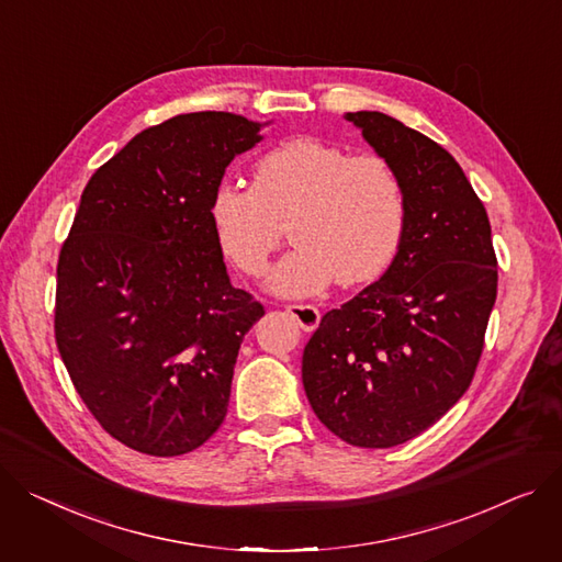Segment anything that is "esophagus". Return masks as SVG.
<instances>
[{
    "instance_id": "esophagus-1",
    "label": "esophagus",
    "mask_w": 562,
    "mask_h": 562,
    "mask_svg": "<svg viewBox=\"0 0 562 562\" xmlns=\"http://www.w3.org/2000/svg\"><path fill=\"white\" fill-rule=\"evenodd\" d=\"M286 312L297 321L305 331H314L321 323V312L314 305H289Z\"/></svg>"
}]
</instances>
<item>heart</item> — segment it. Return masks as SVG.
<instances>
[{
  "label": "heart",
  "instance_id": "1",
  "mask_svg": "<svg viewBox=\"0 0 562 562\" xmlns=\"http://www.w3.org/2000/svg\"><path fill=\"white\" fill-rule=\"evenodd\" d=\"M221 248L252 276H265L284 239L269 286L278 295L321 293L331 280L361 284L378 278L397 252L406 223L404 190L380 156H350L318 137H295L255 167L252 187L221 182L212 196Z\"/></svg>",
  "mask_w": 562,
  "mask_h": 562
}]
</instances>
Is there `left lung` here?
<instances>
[{
    "instance_id": "left-lung-1",
    "label": "left lung",
    "mask_w": 562,
    "mask_h": 562,
    "mask_svg": "<svg viewBox=\"0 0 562 562\" xmlns=\"http://www.w3.org/2000/svg\"><path fill=\"white\" fill-rule=\"evenodd\" d=\"M397 173L406 223L386 273L323 316L303 352L318 420L355 447L402 445L468 391L497 297L491 221L459 162L378 110L346 112Z\"/></svg>"
}]
</instances>
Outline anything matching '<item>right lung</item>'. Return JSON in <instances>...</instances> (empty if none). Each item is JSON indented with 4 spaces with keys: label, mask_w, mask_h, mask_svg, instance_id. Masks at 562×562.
I'll return each mask as SVG.
<instances>
[{
    "label": "right lung",
    "mask_w": 562,
    "mask_h": 562,
    "mask_svg": "<svg viewBox=\"0 0 562 562\" xmlns=\"http://www.w3.org/2000/svg\"><path fill=\"white\" fill-rule=\"evenodd\" d=\"M269 124L178 115L86 184L58 257L56 344L90 414L131 450L187 454L228 414L239 346L265 307L233 286L210 205Z\"/></svg>",
    "instance_id": "obj_1"
}]
</instances>
